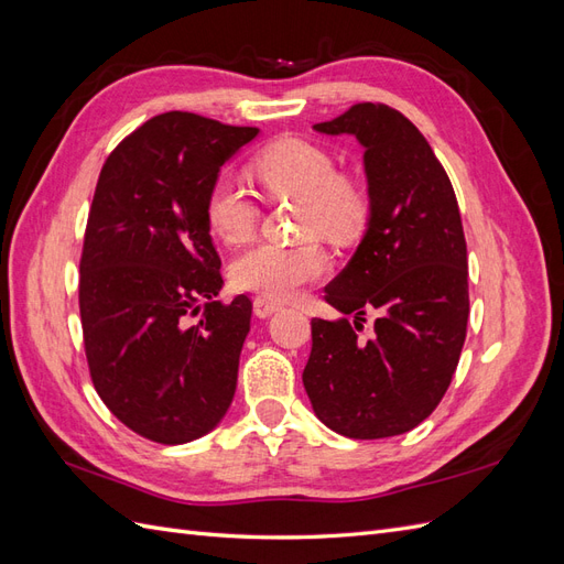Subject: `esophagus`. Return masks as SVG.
Segmentation results:
<instances>
[{"label":"esophagus","mask_w":564,"mask_h":564,"mask_svg":"<svg viewBox=\"0 0 564 564\" xmlns=\"http://www.w3.org/2000/svg\"><path fill=\"white\" fill-rule=\"evenodd\" d=\"M280 308H282V305L275 303L272 299H268V296H256L253 299V313H256V317H261V319L275 315Z\"/></svg>","instance_id":"esophagus-1"}]
</instances>
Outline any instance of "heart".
Here are the masks:
<instances>
[{"instance_id":"obj_1","label":"heart","mask_w":564,"mask_h":564,"mask_svg":"<svg viewBox=\"0 0 564 564\" xmlns=\"http://www.w3.org/2000/svg\"><path fill=\"white\" fill-rule=\"evenodd\" d=\"M253 176L270 195L301 197L299 220L305 235L346 242L362 228L367 202L360 187L336 176L327 150L301 139H284L265 148L251 164ZM207 224L228 245L249 240L259 224V207L242 185L218 178L207 195ZM327 270V256L317 242H256L232 261V282L268 299H292Z\"/></svg>"}]
</instances>
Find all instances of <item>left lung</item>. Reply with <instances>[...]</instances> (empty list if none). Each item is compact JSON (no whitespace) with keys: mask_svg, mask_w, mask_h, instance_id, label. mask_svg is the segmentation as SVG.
<instances>
[{"mask_svg":"<svg viewBox=\"0 0 564 564\" xmlns=\"http://www.w3.org/2000/svg\"><path fill=\"white\" fill-rule=\"evenodd\" d=\"M313 129L365 148L369 216L352 259L324 286L340 317L313 319L303 386L334 433L402 435L433 414L466 340L468 256L454 187L423 133L383 104H357ZM367 310L380 317L365 341L356 329Z\"/></svg>","mask_w":564,"mask_h":564,"instance_id":"obj_1","label":"left lung"}]
</instances>
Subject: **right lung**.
Here are the masks:
<instances>
[{"label":"right lung","mask_w":564,"mask_h":564,"mask_svg":"<svg viewBox=\"0 0 564 564\" xmlns=\"http://www.w3.org/2000/svg\"><path fill=\"white\" fill-rule=\"evenodd\" d=\"M259 129L164 112L100 169L79 263V313L100 400L162 445L212 433L235 398L251 301H214L224 280L207 195ZM197 325L184 315L198 312Z\"/></svg>","instance_id":"1"}]
</instances>
